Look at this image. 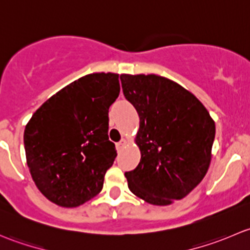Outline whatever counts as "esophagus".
Segmentation results:
<instances>
[{
    "instance_id": "1",
    "label": "esophagus",
    "mask_w": 250,
    "mask_h": 250,
    "mask_svg": "<svg viewBox=\"0 0 250 250\" xmlns=\"http://www.w3.org/2000/svg\"><path fill=\"white\" fill-rule=\"evenodd\" d=\"M125 145V139H122V140H120L118 141V143H116V148H117L118 151H121L123 148V146Z\"/></svg>"
}]
</instances>
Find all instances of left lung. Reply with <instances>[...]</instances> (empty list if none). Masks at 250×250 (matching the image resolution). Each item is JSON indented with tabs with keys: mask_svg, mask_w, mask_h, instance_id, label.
<instances>
[{
	"mask_svg": "<svg viewBox=\"0 0 250 250\" xmlns=\"http://www.w3.org/2000/svg\"><path fill=\"white\" fill-rule=\"evenodd\" d=\"M125 99L140 118L141 158L125 172L128 188L145 202L167 206L202 181L209 168L215 123L188 90L157 75H121Z\"/></svg>",
	"mask_w": 250,
	"mask_h": 250,
	"instance_id": "left-lung-1",
	"label": "left lung"
}]
</instances>
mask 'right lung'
<instances>
[{
	"instance_id": "right-lung-1",
	"label": "right lung",
	"mask_w": 250,
	"mask_h": 250,
	"mask_svg": "<svg viewBox=\"0 0 250 250\" xmlns=\"http://www.w3.org/2000/svg\"><path fill=\"white\" fill-rule=\"evenodd\" d=\"M120 94L117 74H90L50 97L25 127L26 162L53 203L78 207L102 191L117 151L109 140V107Z\"/></svg>"
}]
</instances>
